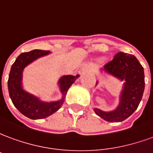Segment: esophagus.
I'll use <instances>...</instances> for the list:
<instances>
[{
    "label": "esophagus",
    "mask_w": 153,
    "mask_h": 153,
    "mask_svg": "<svg viewBox=\"0 0 153 153\" xmlns=\"http://www.w3.org/2000/svg\"><path fill=\"white\" fill-rule=\"evenodd\" d=\"M89 71H91V67H90L89 65H84V66H83L80 69L79 71V74H81V75H83L84 74L88 73Z\"/></svg>",
    "instance_id": "esophagus-1"
}]
</instances>
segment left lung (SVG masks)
Returning a JSON list of instances; mask_svg holds the SVG:
<instances>
[{
  "label": "left lung",
  "instance_id": "obj_1",
  "mask_svg": "<svg viewBox=\"0 0 153 153\" xmlns=\"http://www.w3.org/2000/svg\"><path fill=\"white\" fill-rule=\"evenodd\" d=\"M101 71L125 83L120 95V103L114 111H104L94 108V111L106 121H123L134 112L141 102L145 87L143 68L134 55L119 52Z\"/></svg>",
  "mask_w": 153,
  "mask_h": 153
}]
</instances>
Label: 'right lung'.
<instances>
[{
	"label": "right lung",
	"mask_w": 153,
	"mask_h": 153,
	"mask_svg": "<svg viewBox=\"0 0 153 153\" xmlns=\"http://www.w3.org/2000/svg\"><path fill=\"white\" fill-rule=\"evenodd\" d=\"M49 53V51L33 50L20 54L12 65L9 74L8 90L12 102L19 112L32 120L47 118L60 109L65 102L68 89L79 77V74L76 76L63 75L60 77L58 80V85L62 97L55 102H44L38 97L25 91L22 83L25 68L38 58L45 56Z\"/></svg>",
	"instance_id": "obj_1"
}]
</instances>
